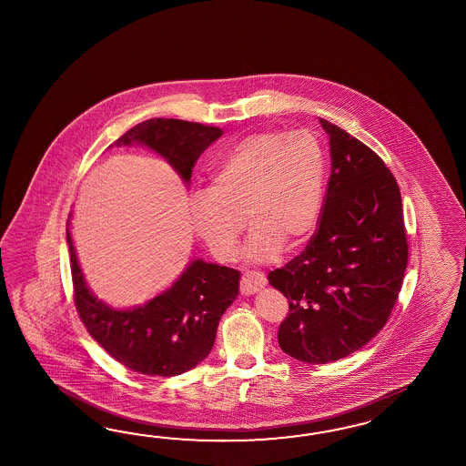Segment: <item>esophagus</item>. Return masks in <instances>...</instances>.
Here are the masks:
<instances>
[{"instance_id":"34e87169","label":"esophagus","mask_w":466,"mask_h":466,"mask_svg":"<svg viewBox=\"0 0 466 466\" xmlns=\"http://www.w3.org/2000/svg\"><path fill=\"white\" fill-rule=\"evenodd\" d=\"M266 286V276L261 273H248L240 278V293L242 295H254Z\"/></svg>"}]
</instances>
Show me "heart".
I'll return each instance as SVG.
<instances>
[{
  "label": "heart",
  "instance_id": "heart-1",
  "mask_svg": "<svg viewBox=\"0 0 466 466\" xmlns=\"http://www.w3.org/2000/svg\"><path fill=\"white\" fill-rule=\"evenodd\" d=\"M325 173V151L313 133H254L220 158L210 187L190 195L193 230L217 259L232 261L248 217L246 259L273 261L284 242L296 248L317 228Z\"/></svg>",
  "mask_w": 466,
  "mask_h": 466
}]
</instances>
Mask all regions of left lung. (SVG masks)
<instances>
[{
  "label": "left lung",
  "mask_w": 466,
  "mask_h": 466,
  "mask_svg": "<svg viewBox=\"0 0 466 466\" xmlns=\"http://www.w3.org/2000/svg\"><path fill=\"white\" fill-rule=\"evenodd\" d=\"M319 123L329 137L331 173L318 228L299 256L268 274L289 303L279 347L307 363L340 360L384 329L409 254L394 175L362 141Z\"/></svg>",
  "instance_id": "obj_1"
}]
</instances>
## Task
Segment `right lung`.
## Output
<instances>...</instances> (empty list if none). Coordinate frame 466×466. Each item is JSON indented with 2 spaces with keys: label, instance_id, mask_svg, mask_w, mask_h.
I'll use <instances>...</instances> for the list:
<instances>
[{
  "label": "right lung",
  "instance_id": "1",
  "mask_svg": "<svg viewBox=\"0 0 466 466\" xmlns=\"http://www.w3.org/2000/svg\"><path fill=\"white\" fill-rule=\"evenodd\" d=\"M222 133L216 126L155 117L126 131L116 145L148 147L170 163L183 182L190 183L197 159ZM68 226L70 217L67 244L74 299L92 339L117 362L139 374L173 377L202 362L214 347L218 319L238 295L240 273L197 259L148 303L116 309L92 295L80 271Z\"/></svg>",
  "mask_w": 466,
  "mask_h": 466
}]
</instances>
